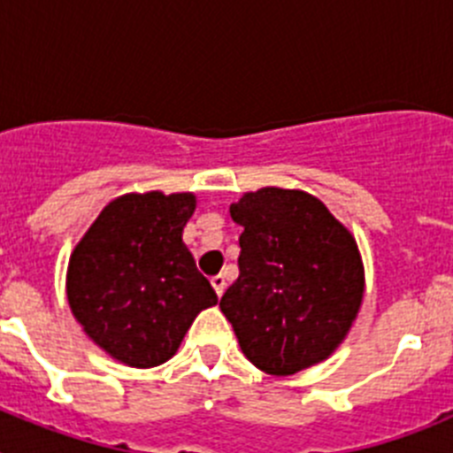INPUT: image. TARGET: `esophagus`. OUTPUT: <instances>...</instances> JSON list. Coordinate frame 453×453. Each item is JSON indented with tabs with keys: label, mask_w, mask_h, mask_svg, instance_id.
<instances>
[{
	"label": "esophagus",
	"mask_w": 453,
	"mask_h": 453,
	"mask_svg": "<svg viewBox=\"0 0 453 453\" xmlns=\"http://www.w3.org/2000/svg\"><path fill=\"white\" fill-rule=\"evenodd\" d=\"M211 283H213L215 292H218V297H222L224 290H226V276H224V274H215L213 279H211Z\"/></svg>",
	"instance_id": "1"
}]
</instances>
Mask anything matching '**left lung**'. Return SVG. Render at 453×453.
Wrapping results in <instances>:
<instances>
[{
  "label": "left lung",
  "mask_w": 453,
  "mask_h": 453,
  "mask_svg": "<svg viewBox=\"0 0 453 453\" xmlns=\"http://www.w3.org/2000/svg\"><path fill=\"white\" fill-rule=\"evenodd\" d=\"M240 234L238 279L219 308L258 370L286 376L342 342L363 299L356 240L319 199L261 188L231 203Z\"/></svg>",
  "instance_id": "left-lung-1"
}]
</instances>
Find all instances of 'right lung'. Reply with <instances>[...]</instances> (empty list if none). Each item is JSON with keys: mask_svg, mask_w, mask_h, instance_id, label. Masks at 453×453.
<instances>
[{"mask_svg": "<svg viewBox=\"0 0 453 453\" xmlns=\"http://www.w3.org/2000/svg\"><path fill=\"white\" fill-rule=\"evenodd\" d=\"M192 211L190 192L124 195L104 208L72 254V313L127 365L165 363L199 311L218 303L181 240Z\"/></svg>", "mask_w": 453, "mask_h": 453, "instance_id": "obj_1", "label": "right lung"}]
</instances>
